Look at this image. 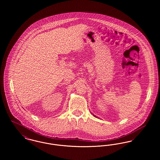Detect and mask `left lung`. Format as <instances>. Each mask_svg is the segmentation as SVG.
Masks as SVG:
<instances>
[{
    "label": "left lung",
    "mask_w": 160,
    "mask_h": 160,
    "mask_svg": "<svg viewBox=\"0 0 160 160\" xmlns=\"http://www.w3.org/2000/svg\"><path fill=\"white\" fill-rule=\"evenodd\" d=\"M92 115H93V116H94V117H95V118H97V116H95V115H94V114H92Z\"/></svg>",
    "instance_id": "left-lung-1"
}]
</instances>
